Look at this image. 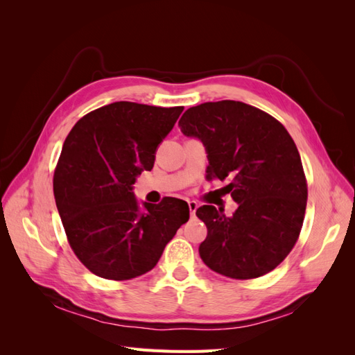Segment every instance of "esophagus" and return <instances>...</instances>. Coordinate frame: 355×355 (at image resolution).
<instances>
[{"label": "esophagus", "mask_w": 355, "mask_h": 355, "mask_svg": "<svg viewBox=\"0 0 355 355\" xmlns=\"http://www.w3.org/2000/svg\"><path fill=\"white\" fill-rule=\"evenodd\" d=\"M188 206H189V211H191V216H196V210L198 207V204L196 201H188Z\"/></svg>", "instance_id": "34e87169"}]
</instances>
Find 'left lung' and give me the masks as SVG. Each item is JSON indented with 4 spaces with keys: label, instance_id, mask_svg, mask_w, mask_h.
I'll return each instance as SVG.
<instances>
[{
    "label": "left lung",
    "instance_id": "obj_1",
    "mask_svg": "<svg viewBox=\"0 0 355 355\" xmlns=\"http://www.w3.org/2000/svg\"><path fill=\"white\" fill-rule=\"evenodd\" d=\"M179 127L206 145L207 180L231 179L225 189L239 204L232 216L209 204L197 209L207 227L202 262L235 280L271 272L295 247L306 209V178L292 136L270 114L235 101L192 106Z\"/></svg>",
    "mask_w": 355,
    "mask_h": 355
}]
</instances>
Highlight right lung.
Instances as JSON below:
<instances>
[{"instance_id":"add662e5","label":"right lung","mask_w":355,"mask_h":355,"mask_svg":"<svg viewBox=\"0 0 355 355\" xmlns=\"http://www.w3.org/2000/svg\"><path fill=\"white\" fill-rule=\"evenodd\" d=\"M182 111L114 102L84 115L67 136L53 192L71 249L94 275L124 282L151 271L188 222L187 201L164 197L141 211L132 192Z\"/></svg>"}]
</instances>
